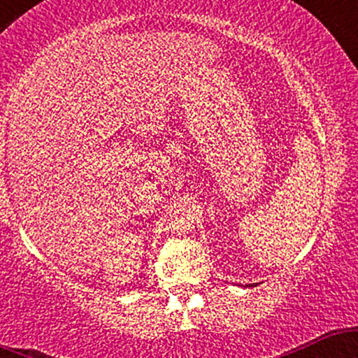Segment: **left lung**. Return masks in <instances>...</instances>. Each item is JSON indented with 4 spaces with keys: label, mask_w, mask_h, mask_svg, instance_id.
<instances>
[{
    "label": "left lung",
    "mask_w": 358,
    "mask_h": 358,
    "mask_svg": "<svg viewBox=\"0 0 358 358\" xmlns=\"http://www.w3.org/2000/svg\"><path fill=\"white\" fill-rule=\"evenodd\" d=\"M248 286H256V285H248Z\"/></svg>",
    "instance_id": "8db88e82"
}]
</instances>
